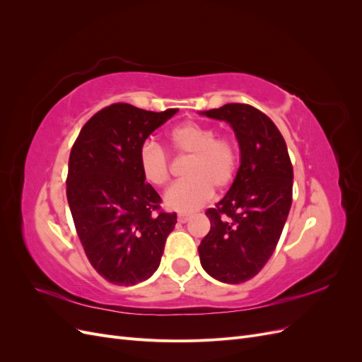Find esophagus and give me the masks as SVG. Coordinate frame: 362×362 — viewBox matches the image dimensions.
I'll return each instance as SVG.
<instances>
[{
  "instance_id": "1",
  "label": "esophagus",
  "mask_w": 362,
  "mask_h": 362,
  "mask_svg": "<svg viewBox=\"0 0 362 362\" xmlns=\"http://www.w3.org/2000/svg\"><path fill=\"white\" fill-rule=\"evenodd\" d=\"M190 221V216L189 214H178V222L180 223H185Z\"/></svg>"
}]
</instances>
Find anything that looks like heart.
Segmentation results:
<instances>
[{
  "mask_svg": "<svg viewBox=\"0 0 362 362\" xmlns=\"http://www.w3.org/2000/svg\"><path fill=\"white\" fill-rule=\"evenodd\" d=\"M211 125L184 122L169 133L173 149L180 156H190L185 168L189 180L173 184L164 194L168 208L181 213L198 210L211 199L213 189L226 192L235 181L238 172V151L234 141L225 136H216ZM139 169L141 177L154 187H163L170 178L168 152L152 140L139 149Z\"/></svg>",
  "mask_w": 362,
  "mask_h": 362,
  "instance_id": "heart-1",
  "label": "heart"
}]
</instances>
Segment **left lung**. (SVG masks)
I'll list each match as a JSON object with an SVG mask.
<instances>
[{"label":"left lung","mask_w":362,"mask_h":362,"mask_svg":"<svg viewBox=\"0 0 362 362\" xmlns=\"http://www.w3.org/2000/svg\"><path fill=\"white\" fill-rule=\"evenodd\" d=\"M235 131L242 163L225 198L205 211L211 228L198 247L204 270L226 284H242L266 266L293 201V166L273 120L249 104L205 112Z\"/></svg>","instance_id":"obj_1"}]
</instances>
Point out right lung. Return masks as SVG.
<instances>
[{
  "label": "right lung",
  "mask_w": 362,
  "mask_h": 362,
  "mask_svg": "<svg viewBox=\"0 0 362 362\" xmlns=\"http://www.w3.org/2000/svg\"><path fill=\"white\" fill-rule=\"evenodd\" d=\"M177 112L112 104L87 120L71 149L66 196L76 234L92 267L115 286L148 279L177 223L137 161L148 136Z\"/></svg>",
  "instance_id": "add662e5"
}]
</instances>
